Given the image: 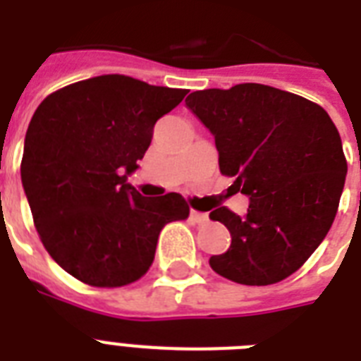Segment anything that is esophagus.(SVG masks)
Masks as SVG:
<instances>
[{
  "label": "esophagus",
  "instance_id": "obj_1",
  "mask_svg": "<svg viewBox=\"0 0 361 361\" xmlns=\"http://www.w3.org/2000/svg\"><path fill=\"white\" fill-rule=\"evenodd\" d=\"M191 219L195 221V223H198V225H204V223H208L209 217L208 214H202V212H195V209H191Z\"/></svg>",
  "mask_w": 361,
  "mask_h": 361
}]
</instances>
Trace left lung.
I'll return each mask as SVG.
<instances>
[{
	"label": "left lung",
	"instance_id": "1",
	"mask_svg": "<svg viewBox=\"0 0 361 361\" xmlns=\"http://www.w3.org/2000/svg\"><path fill=\"white\" fill-rule=\"evenodd\" d=\"M215 138L219 169L249 197L243 217L214 209L231 247L209 266L240 285L286 279L322 243L336 219L347 159L322 106L264 84L202 90L185 99Z\"/></svg>",
	"mask_w": 361,
	"mask_h": 361
}]
</instances>
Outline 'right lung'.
Returning a JSON list of instances; mask_svg holds the SVG:
<instances>
[{"label":"right lung","mask_w":361,"mask_h":361,"mask_svg":"<svg viewBox=\"0 0 361 361\" xmlns=\"http://www.w3.org/2000/svg\"><path fill=\"white\" fill-rule=\"evenodd\" d=\"M185 95L103 75L61 87L37 106L25 133L22 187L44 249L82 283L110 288L140 279L163 226L187 219L181 195L142 197L127 183L157 120Z\"/></svg>","instance_id":"obj_1"}]
</instances>
